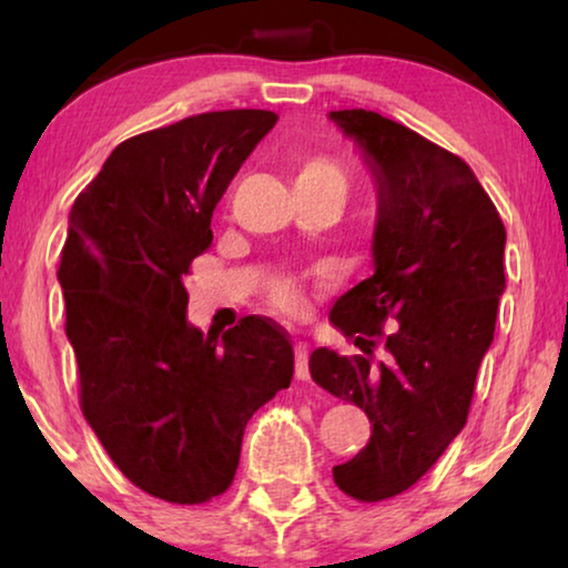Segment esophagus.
<instances>
[{
    "instance_id": "1",
    "label": "esophagus",
    "mask_w": 568,
    "mask_h": 568,
    "mask_svg": "<svg viewBox=\"0 0 568 568\" xmlns=\"http://www.w3.org/2000/svg\"><path fill=\"white\" fill-rule=\"evenodd\" d=\"M294 377H297V379H310L307 344H305V341H297V344H294Z\"/></svg>"
}]
</instances>
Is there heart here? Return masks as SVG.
<instances>
[{"label":"heart","mask_w":568,"mask_h":568,"mask_svg":"<svg viewBox=\"0 0 568 568\" xmlns=\"http://www.w3.org/2000/svg\"><path fill=\"white\" fill-rule=\"evenodd\" d=\"M292 178L297 193H344L346 189V173L336 158L325 152H305L297 154L292 162ZM266 292L271 305L278 313L300 317L310 310V290L307 282L290 271H278V274L268 276Z\"/></svg>","instance_id":"heart-1"}]
</instances>
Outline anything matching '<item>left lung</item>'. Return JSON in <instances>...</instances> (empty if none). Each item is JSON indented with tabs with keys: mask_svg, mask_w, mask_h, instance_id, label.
<instances>
[{
	"mask_svg": "<svg viewBox=\"0 0 568 568\" xmlns=\"http://www.w3.org/2000/svg\"><path fill=\"white\" fill-rule=\"evenodd\" d=\"M331 119L377 178L375 274L331 310L362 354L315 348L310 375L372 424L367 445L333 468V480L356 501H383L408 491L468 422L507 286V232L457 154L364 108Z\"/></svg>",
	"mask_w": 568,
	"mask_h": 568,
	"instance_id": "1",
	"label": "left lung"
}]
</instances>
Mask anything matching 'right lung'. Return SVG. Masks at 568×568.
Here are the masks:
<instances>
[{"label": "right lung", "instance_id": "1", "mask_svg": "<svg viewBox=\"0 0 568 568\" xmlns=\"http://www.w3.org/2000/svg\"><path fill=\"white\" fill-rule=\"evenodd\" d=\"M274 111H212L121 142L77 196L61 247L80 406L131 484L170 504L227 491L245 426L290 387V333L263 315L204 336L183 276Z\"/></svg>", "mask_w": 568, "mask_h": 568}]
</instances>
